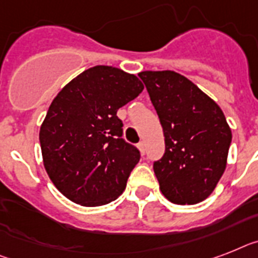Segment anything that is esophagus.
<instances>
[{
    "mask_svg": "<svg viewBox=\"0 0 258 258\" xmlns=\"http://www.w3.org/2000/svg\"><path fill=\"white\" fill-rule=\"evenodd\" d=\"M138 149H140V152H141V154H145V152H146V149H145V144L144 142H138Z\"/></svg>",
    "mask_w": 258,
    "mask_h": 258,
    "instance_id": "obj_1",
    "label": "esophagus"
}]
</instances>
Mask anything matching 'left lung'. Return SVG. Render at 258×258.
I'll return each mask as SVG.
<instances>
[{"label": "left lung", "instance_id": "1", "mask_svg": "<svg viewBox=\"0 0 258 258\" xmlns=\"http://www.w3.org/2000/svg\"><path fill=\"white\" fill-rule=\"evenodd\" d=\"M165 136V154L153 169L161 191L176 204L210 197L227 166L232 133L220 106L174 71L138 74Z\"/></svg>", "mask_w": 258, "mask_h": 258}]
</instances>
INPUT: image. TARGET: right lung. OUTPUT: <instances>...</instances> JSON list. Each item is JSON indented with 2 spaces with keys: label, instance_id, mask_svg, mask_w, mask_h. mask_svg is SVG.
I'll use <instances>...</instances> for the list:
<instances>
[{
  "label": "right lung",
  "instance_id": "obj_1",
  "mask_svg": "<svg viewBox=\"0 0 258 258\" xmlns=\"http://www.w3.org/2000/svg\"><path fill=\"white\" fill-rule=\"evenodd\" d=\"M144 91L137 76L95 66L70 82L51 103L39 142L50 179L86 207L120 197L141 154L122 138L117 110Z\"/></svg>",
  "mask_w": 258,
  "mask_h": 258
}]
</instances>
